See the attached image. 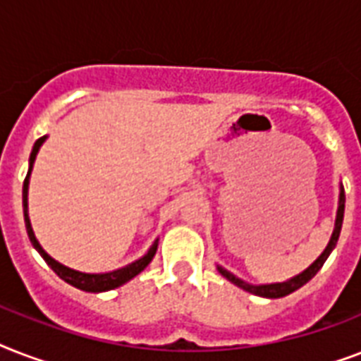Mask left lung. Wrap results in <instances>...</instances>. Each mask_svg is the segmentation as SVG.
I'll list each match as a JSON object with an SVG mask.
<instances>
[{
	"instance_id": "left-lung-1",
	"label": "left lung",
	"mask_w": 361,
	"mask_h": 361,
	"mask_svg": "<svg viewBox=\"0 0 361 361\" xmlns=\"http://www.w3.org/2000/svg\"><path fill=\"white\" fill-rule=\"evenodd\" d=\"M343 215H345V189H343V183H339V202H337V214H336V225H334V232H331V238L328 241V245L322 252H320V257L314 260L309 268H305L302 274L294 275L290 279L283 281V283H266V285H252V283H247V281L240 279L234 274H231L228 269H225L223 266H217V271H219L225 279H228L232 285L240 286L249 294H255V296L260 298H269V300H275V298H283L292 294L298 288H302L305 283L313 279L317 271L322 268V264L326 262V258L330 257V252L336 249L337 240H339V234H341V226H343Z\"/></svg>"
}]
</instances>
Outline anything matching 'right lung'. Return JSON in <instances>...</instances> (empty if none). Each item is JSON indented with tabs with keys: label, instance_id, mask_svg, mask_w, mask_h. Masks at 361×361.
I'll list each match as a JSON object with an SVG mask.
<instances>
[{
	"label": "right lung",
	"instance_id": "obj_1",
	"mask_svg": "<svg viewBox=\"0 0 361 361\" xmlns=\"http://www.w3.org/2000/svg\"><path fill=\"white\" fill-rule=\"evenodd\" d=\"M48 136H41L39 140L33 144V149H31L30 155V169H27V176H25L24 180V187H22V206H24V221H25V231H27V236H30L31 245L35 247V251L44 258V262L50 266V268L58 274L59 279H63L65 283H69L75 288H80L84 292H106V290H114L118 286L125 285V283H129L133 277L144 271L147 268V264L152 262L153 257H155V252H157V245H159V238L153 241L149 249L146 251V255L140 258H136L135 262L127 264L123 268L112 269V271H104V274H86V271H78V269H73L69 266H63L61 262H58L56 258H52L48 255L44 249L41 247L39 240L35 238V232L31 228V221H30V214H27V191H30V178H31V170H33V163H35L37 153L41 149V146L44 144Z\"/></svg>",
	"mask_w": 361,
	"mask_h": 361
}]
</instances>
